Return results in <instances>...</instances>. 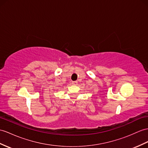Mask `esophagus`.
Instances as JSON below:
<instances>
[{
  "label": "esophagus",
  "instance_id": "1",
  "mask_svg": "<svg viewBox=\"0 0 148 148\" xmlns=\"http://www.w3.org/2000/svg\"><path fill=\"white\" fill-rule=\"evenodd\" d=\"M72 84H73V85H77V81H73V82H72Z\"/></svg>",
  "mask_w": 148,
  "mask_h": 148
}]
</instances>
